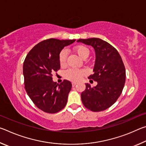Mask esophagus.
Segmentation results:
<instances>
[{
  "instance_id": "34e87169",
  "label": "esophagus",
  "mask_w": 146,
  "mask_h": 146,
  "mask_svg": "<svg viewBox=\"0 0 146 146\" xmlns=\"http://www.w3.org/2000/svg\"><path fill=\"white\" fill-rule=\"evenodd\" d=\"M76 84H77V83H76V82H72V86H73V87H74V86H75L76 85Z\"/></svg>"
}]
</instances>
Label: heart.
Listing matches in <instances>:
<instances>
[{
  "instance_id": "1",
  "label": "heart",
  "mask_w": 146,
  "mask_h": 146,
  "mask_svg": "<svg viewBox=\"0 0 146 146\" xmlns=\"http://www.w3.org/2000/svg\"><path fill=\"white\" fill-rule=\"evenodd\" d=\"M74 51L82 59H86L90 54L89 49L84 46H76L74 48ZM67 51L65 49H64L60 53L58 60L61 66H64L66 64V60H67ZM86 71L84 70H70L66 71L64 76L68 80L78 81L80 80L83 75H86Z\"/></svg>"
}]
</instances>
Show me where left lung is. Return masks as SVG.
I'll return each instance as SVG.
<instances>
[{
  "label": "left lung",
  "mask_w": 146,
  "mask_h": 146,
  "mask_svg": "<svg viewBox=\"0 0 146 146\" xmlns=\"http://www.w3.org/2000/svg\"><path fill=\"white\" fill-rule=\"evenodd\" d=\"M78 42L91 46L95 51L93 74L88 78L97 81L91 88L86 83V90L81 93L84 106L97 112L111 106L122 93L125 81V70L117 49L107 42L98 38L78 39Z\"/></svg>",
  "instance_id": "8db88e82"
}]
</instances>
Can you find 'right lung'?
I'll return each instance as SVG.
<instances>
[{"label": "right lung", "instance_id": "right-lung-1", "mask_svg": "<svg viewBox=\"0 0 146 146\" xmlns=\"http://www.w3.org/2000/svg\"><path fill=\"white\" fill-rule=\"evenodd\" d=\"M75 41L47 39L35 46L24 60L25 90L36 107L44 112L57 113L67 104L72 84L67 80L58 84L53 81L52 73L60 68V51Z\"/></svg>", "mask_w": 146, "mask_h": 146}]
</instances>
